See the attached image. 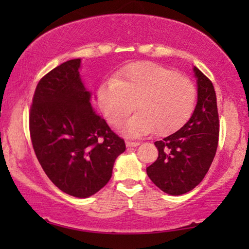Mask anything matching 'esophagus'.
<instances>
[{
    "label": "esophagus",
    "instance_id": "obj_1",
    "mask_svg": "<svg viewBox=\"0 0 249 249\" xmlns=\"http://www.w3.org/2000/svg\"><path fill=\"white\" fill-rule=\"evenodd\" d=\"M138 145H139L138 142H131V141L125 142V146H127V147H137Z\"/></svg>",
    "mask_w": 249,
    "mask_h": 249
}]
</instances>
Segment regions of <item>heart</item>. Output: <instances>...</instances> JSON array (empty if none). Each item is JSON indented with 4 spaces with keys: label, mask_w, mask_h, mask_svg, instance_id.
I'll list each match as a JSON object with an SVG mask.
<instances>
[{
    "label": "heart",
    "mask_w": 249,
    "mask_h": 249,
    "mask_svg": "<svg viewBox=\"0 0 249 249\" xmlns=\"http://www.w3.org/2000/svg\"><path fill=\"white\" fill-rule=\"evenodd\" d=\"M195 101L196 88L188 78L153 62L131 64L97 89L98 107L111 125L120 124L136 104L138 112L121 127L130 137L177 131L192 115Z\"/></svg>",
    "instance_id": "1"
}]
</instances>
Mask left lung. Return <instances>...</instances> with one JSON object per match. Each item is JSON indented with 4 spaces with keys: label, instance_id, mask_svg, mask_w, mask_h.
I'll list each match as a JSON object with an SVG mask.
<instances>
[{
    "label": "left lung",
    "instance_id": "1",
    "mask_svg": "<svg viewBox=\"0 0 249 249\" xmlns=\"http://www.w3.org/2000/svg\"><path fill=\"white\" fill-rule=\"evenodd\" d=\"M197 104L192 117L175 134L155 142L159 158L147 166L149 179L162 192L178 196L190 192L204 179L219 142L216 95L211 80L196 67Z\"/></svg>",
    "mask_w": 249,
    "mask_h": 249
}]
</instances>
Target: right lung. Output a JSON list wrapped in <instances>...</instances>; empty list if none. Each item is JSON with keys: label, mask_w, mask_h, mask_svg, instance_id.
Returning a JSON list of instances; mask_svg holds the SVG:
<instances>
[{"label": "right lung", "mask_w": 249, "mask_h": 249, "mask_svg": "<svg viewBox=\"0 0 249 249\" xmlns=\"http://www.w3.org/2000/svg\"><path fill=\"white\" fill-rule=\"evenodd\" d=\"M80 66L81 59L69 60L39 80L29 129L37 160L51 181L68 195L87 198L111 179L125 144L95 113Z\"/></svg>", "instance_id": "1"}]
</instances>
